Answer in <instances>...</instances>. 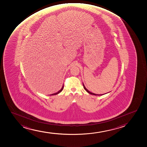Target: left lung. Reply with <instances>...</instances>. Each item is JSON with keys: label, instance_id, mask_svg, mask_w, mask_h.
Returning <instances> with one entry per match:
<instances>
[{"label": "left lung", "instance_id": "8db88e82", "mask_svg": "<svg viewBox=\"0 0 147 147\" xmlns=\"http://www.w3.org/2000/svg\"><path fill=\"white\" fill-rule=\"evenodd\" d=\"M83 87H84V89L87 92H88V93H89L90 94H93V95H95V96H96V95H97V96H100V95H102V94H94V93H91V92H90L89 91H88V90L86 89V87H85L84 85V84H83Z\"/></svg>", "mask_w": 147, "mask_h": 147}]
</instances>
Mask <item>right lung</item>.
Returning a JSON list of instances; mask_svg holds the SVG:
<instances>
[{
	"label": "right lung",
	"instance_id": "1",
	"mask_svg": "<svg viewBox=\"0 0 147 147\" xmlns=\"http://www.w3.org/2000/svg\"><path fill=\"white\" fill-rule=\"evenodd\" d=\"M63 88H64V84L63 85L62 87L61 88V89L60 90H59V91L57 92V93H54V94H51L50 95H55V94H59V93H60L62 91L63 89Z\"/></svg>",
	"mask_w": 147,
	"mask_h": 147
}]
</instances>
